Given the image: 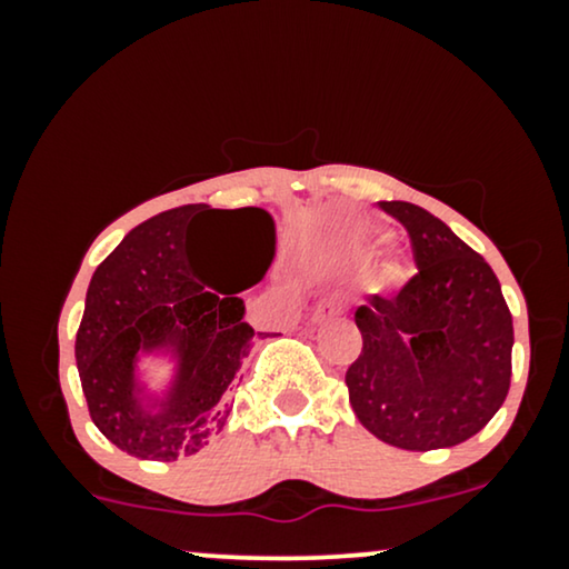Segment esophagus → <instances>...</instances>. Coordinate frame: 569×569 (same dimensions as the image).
Listing matches in <instances>:
<instances>
[{
  "instance_id": "1",
  "label": "esophagus",
  "mask_w": 569,
  "mask_h": 569,
  "mask_svg": "<svg viewBox=\"0 0 569 569\" xmlns=\"http://www.w3.org/2000/svg\"><path fill=\"white\" fill-rule=\"evenodd\" d=\"M335 312H337V302H335V299H323V302L316 307V321H323V318L335 316Z\"/></svg>"
}]
</instances>
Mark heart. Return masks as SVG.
<instances>
[{
	"label": "heart",
	"mask_w": 569,
	"mask_h": 569,
	"mask_svg": "<svg viewBox=\"0 0 569 569\" xmlns=\"http://www.w3.org/2000/svg\"><path fill=\"white\" fill-rule=\"evenodd\" d=\"M388 240V230H382L380 224H371V221H352V224L345 230V246L356 253H369L375 251L377 246H382ZM409 276V267L398 259H385V262L377 264L375 280L380 286H398L403 283Z\"/></svg>",
	"instance_id": "obj_1"
}]
</instances>
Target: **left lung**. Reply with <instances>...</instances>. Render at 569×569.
<instances>
[{"label":"left lung","mask_w":569,"mask_h":569,"mask_svg":"<svg viewBox=\"0 0 569 569\" xmlns=\"http://www.w3.org/2000/svg\"><path fill=\"white\" fill-rule=\"evenodd\" d=\"M409 234L417 272L356 310L363 348L348 367L361 426L409 452L479 433L511 388L513 318L481 253L415 202H377Z\"/></svg>","instance_id":"left-lung-1"}]
</instances>
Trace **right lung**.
I'll use <instances>...</instances> for the list:
<instances>
[{
    "mask_svg": "<svg viewBox=\"0 0 569 569\" xmlns=\"http://www.w3.org/2000/svg\"><path fill=\"white\" fill-rule=\"evenodd\" d=\"M264 227L267 259L272 257L270 213L238 208ZM206 202L171 208L126 234L96 267L77 329L74 358L90 420L122 452L141 460L171 462L200 452L230 415L227 388L251 350L264 337L243 321L246 286H207L189 253V232L211 217ZM234 213V211H230ZM176 343L182 375L162 412H143L132 396V361L139 349Z\"/></svg>",
    "mask_w": 569,
    "mask_h": 569,
    "instance_id": "right-lung-1",
    "label": "right lung"
}]
</instances>
